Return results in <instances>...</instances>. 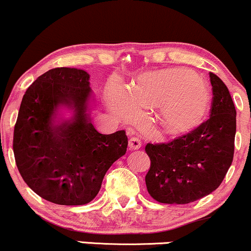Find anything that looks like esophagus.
Listing matches in <instances>:
<instances>
[{
    "mask_svg": "<svg viewBox=\"0 0 251 251\" xmlns=\"http://www.w3.org/2000/svg\"><path fill=\"white\" fill-rule=\"evenodd\" d=\"M141 147H142V142L138 140L137 137H135V136L130 137V140H129V149L137 150V149H140Z\"/></svg>",
    "mask_w": 251,
    "mask_h": 251,
    "instance_id": "34e87169",
    "label": "esophagus"
}]
</instances>
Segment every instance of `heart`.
<instances>
[{
	"mask_svg": "<svg viewBox=\"0 0 251 251\" xmlns=\"http://www.w3.org/2000/svg\"><path fill=\"white\" fill-rule=\"evenodd\" d=\"M113 111L128 116L132 107H158L157 119L169 132L196 128L211 104L207 83L187 70L170 69L141 75L126 91L119 85L108 88Z\"/></svg>",
	"mask_w": 251,
	"mask_h": 251,
	"instance_id": "obj_1",
	"label": "heart"
}]
</instances>
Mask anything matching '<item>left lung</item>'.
Returning a JSON list of instances; mask_svg holds the SVG:
<instances>
[{
    "label": "left lung",
    "instance_id": "1",
    "mask_svg": "<svg viewBox=\"0 0 251 251\" xmlns=\"http://www.w3.org/2000/svg\"><path fill=\"white\" fill-rule=\"evenodd\" d=\"M209 79V119L186 135L145 147L151 160L145 184L158 202L184 205L208 196L220 186L233 162L236 110L224 81L212 72Z\"/></svg>",
    "mask_w": 251,
    "mask_h": 251
}]
</instances>
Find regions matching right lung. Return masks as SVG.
Segmentation results:
<instances>
[{
    "instance_id": "add662e5",
    "label": "right lung",
    "mask_w": 251,
    "mask_h": 251,
    "mask_svg": "<svg viewBox=\"0 0 251 251\" xmlns=\"http://www.w3.org/2000/svg\"><path fill=\"white\" fill-rule=\"evenodd\" d=\"M91 97L86 71L57 67L38 76L22 99L12 143L17 169L31 190L57 205L91 202L128 147L125 130L103 135L93 126ZM61 106L74 110L72 119L57 122Z\"/></svg>"
}]
</instances>
